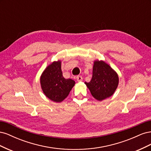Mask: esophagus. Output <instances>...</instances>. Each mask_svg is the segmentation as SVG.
Returning <instances> with one entry per match:
<instances>
[{"mask_svg":"<svg viewBox=\"0 0 151 151\" xmlns=\"http://www.w3.org/2000/svg\"><path fill=\"white\" fill-rule=\"evenodd\" d=\"M76 79H77V81H78V82H81V81H83V77L81 76H77L76 77Z\"/></svg>","mask_w":151,"mask_h":151,"instance_id":"1","label":"esophagus"}]
</instances>
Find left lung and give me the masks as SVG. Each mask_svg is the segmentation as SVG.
<instances>
[{
    "label": "left lung",
    "instance_id": "8db88e82",
    "mask_svg": "<svg viewBox=\"0 0 151 151\" xmlns=\"http://www.w3.org/2000/svg\"><path fill=\"white\" fill-rule=\"evenodd\" d=\"M119 83L116 72L103 60L94 61L93 77L89 83L85 82L93 96L99 101L109 98L115 92Z\"/></svg>",
    "mask_w": 151,
    "mask_h": 151
}]
</instances>
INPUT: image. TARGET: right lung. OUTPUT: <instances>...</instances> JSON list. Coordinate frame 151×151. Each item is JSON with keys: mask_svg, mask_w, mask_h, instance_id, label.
<instances>
[{"mask_svg": "<svg viewBox=\"0 0 151 151\" xmlns=\"http://www.w3.org/2000/svg\"><path fill=\"white\" fill-rule=\"evenodd\" d=\"M61 64L60 60L52 62L45 68L40 79L44 94L55 103L63 101L76 84L74 80L63 77Z\"/></svg>", "mask_w": 151, "mask_h": 151, "instance_id": "add662e5", "label": "right lung"}]
</instances>
